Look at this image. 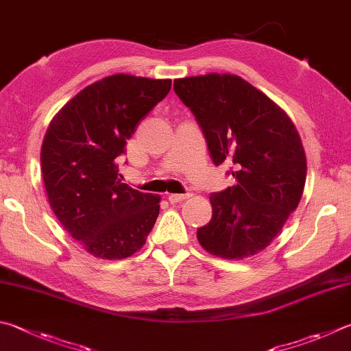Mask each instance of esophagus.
I'll list each match as a JSON object with an SVG mask.
<instances>
[{
    "label": "esophagus",
    "instance_id": "1",
    "mask_svg": "<svg viewBox=\"0 0 351 351\" xmlns=\"http://www.w3.org/2000/svg\"><path fill=\"white\" fill-rule=\"evenodd\" d=\"M192 196V193H170L169 195V201L171 204H176V202H181L184 199H187V197Z\"/></svg>",
    "mask_w": 351,
    "mask_h": 351
}]
</instances>
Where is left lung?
Instances as JSON below:
<instances>
[{"mask_svg": "<svg viewBox=\"0 0 351 351\" xmlns=\"http://www.w3.org/2000/svg\"><path fill=\"white\" fill-rule=\"evenodd\" d=\"M215 165L226 162L237 186L212 193V219L197 228L207 252L226 259L256 254L278 237L304 192L307 161L290 118L237 75L175 80Z\"/></svg>", "mask_w": 351, "mask_h": 351, "instance_id": "8db88e82", "label": "left lung"}]
</instances>
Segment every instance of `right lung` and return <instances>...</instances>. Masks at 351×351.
I'll list each match as a JSON object with an SVG mask.
<instances>
[{"label": "right lung", "instance_id": "add662e5", "mask_svg": "<svg viewBox=\"0 0 351 351\" xmlns=\"http://www.w3.org/2000/svg\"><path fill=\"white\" fill-rule=\"evenodd\" d=\"M170 87V80L107 76L82 88L49 125L41 169L50 207L93 256L129 258L155 226L161 197L121 182L117 162Z\"/></svg>", "mask_w": 351, "mask_h": 351}]
</instances>
